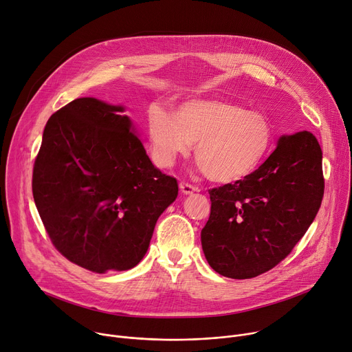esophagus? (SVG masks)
Wrapping results in <instances>:
<instances>
[{"label": "esophagus", "mask_w": 352, "mask_h": 352, "mask_svg": "<svg viewBox=\"0 0 352 352\" xmlns=\"http://www.w3.org/2000/svg\"><path fill=\"white\" fill-rule=\"evenodd\" d=\"M180 192L187 196V195H193V193L199 192V188L192 184H188V183H180Z\"/></svg>", "instance_id": "34e87169"}]
</instances>
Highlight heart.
I'll list each match as a JSON object with an SVG mask.
<instances>
[{"mask_svg":"<svg viewBox=\"0 0 352 352\" xmlns=\"http://www.w3.org/2000/svg\"><path fill=\"white\" fill-rule=\"evenodd\" d=\"M146 135L152 157L169 168L195 144V157L210 180L235 183L254 175L272 152L275 131L269 117L224 98H190L173 113L151 107Z\"/></svg>","mask_w":352,"mask_h":352,"instance_id":"heart-1","label":"heart"}]
</instances>
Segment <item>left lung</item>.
I'll use <instances>...</instances> for the list:
<instances>
[{
    "mask_svg": "<svg viewBox=\"0 0 352 352\" xmlns=\"http://www.w3.org/2000/svg\"><path fill=\"white\" fill-rule=\"evenodd\" d=\"M321 164L322 152L311 132L282 135L254 175L210 190L201 247L215 272L250 279L290 254L320 208Z\"/></svg>",
    "mask_w": 352,
    "mask_h": 352,
    "instance_id": "8db88e82",
    "label": "left lung"
}]
</instances>
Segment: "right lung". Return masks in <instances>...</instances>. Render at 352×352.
Here are the masks:
<instances>
[{
	"label": "right lung",
	"instance_id": "obj_1",
	"mask_svg": "<svg viewBox=\"0 0 352 352\" xmlns=\"http://www.w3.org/2000/svg\"><path fill=\"white\" fill-rule=\"evenodd\" d=\"M124 105L76 98L46 122L32 192L56 250L96 274L145 256L177 182L151 162Z\"/></svg>",
	"mask_w": 352,
	"mask_h": 352
}]
</instances>
